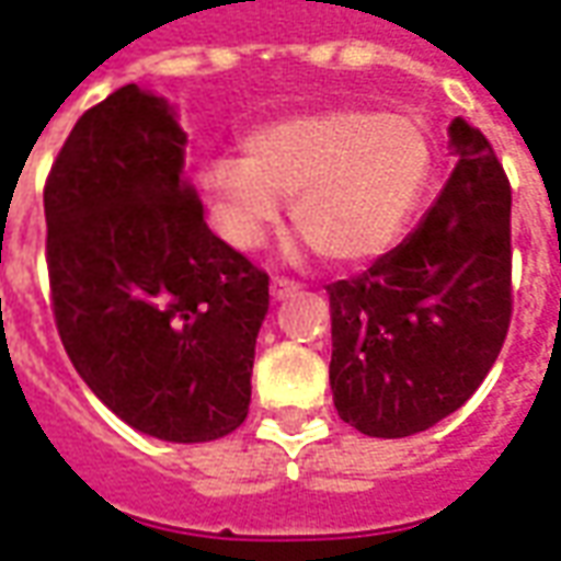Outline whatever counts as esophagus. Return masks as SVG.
<instances>
[{
	"mask_svg": "<svg viewBox=\"0 0 561 561\" xmlns=\"http://www.w3.org/2000/svg\"><path fill=\"white\" fill-rule=\"evenodd\" d=\"M297 288H300V285H297L294 279H288V276H273V279H270V294H273L276 300H285V297H291Z\"/></svg>",
	"mask_w": 561,
	"mask_h": 561,
	"instance_id": "esophagus-1",
	"label": "esophagus"
}]
</instances>
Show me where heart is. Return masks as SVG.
<instances>
[{"mask_svg": "<svg viewBox=\"0 0 561 561\" xmlns=\"http://www.w3.org/2000/svg\"><path fill=\"white\" fill-rule=\"evenodd\" d=\"M242 148L213 158L199 175L221 237L249 252L279 221V199H291L294 227L336 264L386 252L431 172V142L416 117L370 108L270 121Z\"/></svg>", "mask_w": 561, "mask_h": 561, "instance_id": "obj_1", "label": "heart"}]
</instances>
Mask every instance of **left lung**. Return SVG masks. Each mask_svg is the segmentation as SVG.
<instances>
[{
  "label": "left lung",
  "instance_id": "1",
  "mask_svg": "<svg viewBox=\"0 0 561 561\" xmlns=\"http://www.w3.org/2000/svg\"><path fill=\"white\" fill-rule=\"evenodd\" d=\"M449 136L456 170L416 230L328 285L334 407L367 437H410L456 413L511 328V182L477 127L456 117Z\"/></svg>",
  "mask_w": 561,
  "mask_h": 561
}]
</instances>
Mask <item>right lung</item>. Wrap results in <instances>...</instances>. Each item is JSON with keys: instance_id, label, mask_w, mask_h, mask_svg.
Instances as JSON below:
<instances>
[{"instance_id": "add662e5", "label": "right lung", "mask_w": 561, "mask_h": 561, "mask_svg": "<svg viewBox=\"0 0 561 561\" xmlns=\"http://www.w3.org/2000/svg\"><path fill=\"white\" fill-rule=\"evenodd\" d=\"M45 218L50 309L88 389L172 444L240 428L270 276L206 225L170 105L124 84L78 117Z\"/></svg>"}]
</instances>
